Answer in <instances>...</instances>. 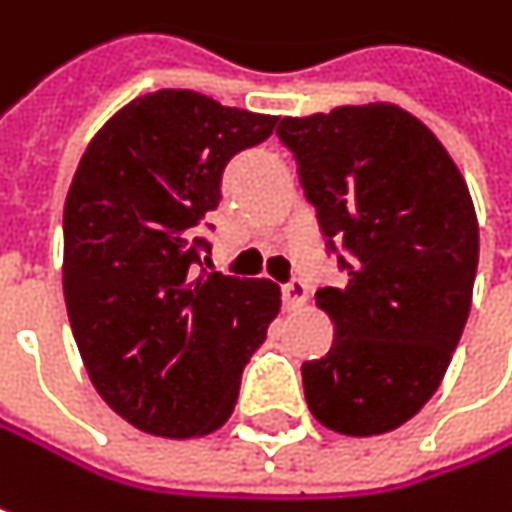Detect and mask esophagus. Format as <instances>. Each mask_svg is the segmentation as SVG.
<instances>
[{
  "mask_svg": "<svg viewBox=\"0 0 512 512\" xmlns=\"http://www.w3.org/2000/svg\"><path fill=\"white\" fill-rule=\"evenodd\" d=\"M306 297H309V288H306V282L303 279H291V282H285L282 285V303H285V309H297V306H303L306 303Z\"/></svg>",
  "mask_w": 512,
  "mask_h": 512,
  "instance_id": "34e87169",
  "label": "esophagus"
}]
</instances>
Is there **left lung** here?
<instances>
[{"label": "left lung", "mask_w": 512, "mask_h": 512, "mask_svg": "<svg viewBox=\"0 0 512 512\" xmlns=\"http://www.w3.org/2000/svg\"><path fill=\"white\" fill-rule=\"evenodd\" d=\"M326 247L347 271L320 288L335 323L323 358L303 364L314 420L347 437L387 434L440 387L463 335L478 271V218L440 139L396 104L285 116Z\"/></svg>", "instance_id": "8db88e82"}]
</instances>
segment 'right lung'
Returning a JSON list of instances; mask_svg holds the SVG:
<instances>
[{"label": "right lung", "instance_id": "add662e5", "mask_svg": "<svg viewBox=\"0 0 512 512\" xmlns=\"http://www.w3.org/2000/svg\"><path fill=\"white\" fill-rule=\"evenodd\" d=\"M276 122L201 92H151L92 136L72 177L63 206L72 335L98 396L145 434L186 440L230 420L244 364L279 311L271 279L201 268L224 168Z\"/></svg>", "mask_w": 512, "mask_h": 512}]
</instances>
